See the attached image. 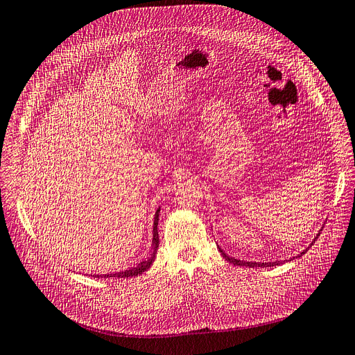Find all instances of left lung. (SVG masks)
<instances>
[{
	"label": "left lung",
	"instance_id": "obj_1",
	"mask_svg": "<svg viewBox=\"0 0 355 355\" xmlns=\"http://www.w3.org/2000/svg\"><path fill=\"white\" fill-rule=\"evenodd\" d=\"M322 230V229H321ZM320 230V232H321ZM320 232L315 234V237H314V240L311 241V244L310 246H313V243L318 239V236H320ZM309 246V248H310ZM219 248V252L222 253V256L229 261V263H232V264H234V266H246V267H271V266H279V264H282V261H270V263H256V261H244V260H239V259H234V257H230V256H227L223 250H222V248L220 246H217ZM309 248L306 249V250H303L302 253L298 254V257H302L303 254H306L307 253V250H309ZM284 263V261H283Z\"/></svg>",
	"mask_w": 355,
	"mask_h": 355
}]
</instances>
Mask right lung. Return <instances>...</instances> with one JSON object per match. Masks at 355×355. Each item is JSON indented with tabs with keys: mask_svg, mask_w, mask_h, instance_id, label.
I'll use <instances>...</instances> for the list:
<instances>
[{
	"mask_svg": "<svg viewBox=\"0 0 355 355\" xmlns=\"http://www.w3.org/2000/svg\"><path fill=\"white\" fill-rule=\"evenodd\" d=\"M159 213H160V207H157L155 217H153V237H152V248L148 253V256L139 261L138 264H135L133 267L128 268V270H122L118 272H114V275H94V277H119V279H128V277H135V276H139L142 272H145L150 264L155 261L156 259V253H157V248H159V234H157V222H159Z\"/></svg>",
	"mask_w": 355,
	"mask_h": 355,
	"instance_id": "add662e5",
	"label": "right lung"
}]
</instances>
